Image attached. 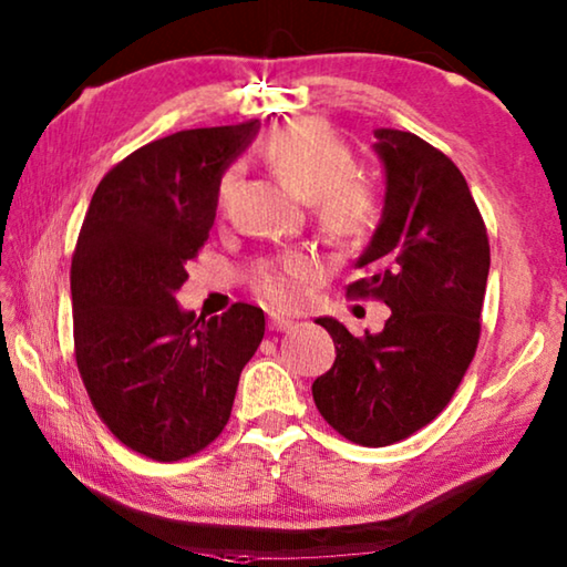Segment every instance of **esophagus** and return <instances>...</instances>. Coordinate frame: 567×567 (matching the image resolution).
<instances>
[{
    "label": "esophagus",
    "mask_w": 567,
    "mask_h": 567,
    "mask_svg": "<svg viewBox=\"0 0 567 567\" xmlns=\"http://www.w3.org/2000/svg\"><path fill=\"white\" fill-rule=\"evenodd\" d=\"M295 320L282 318V316H269V331H290Z\"/></svg>",
    "instance_id": "obj_1"
}]
</instances>
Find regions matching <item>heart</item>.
I'll use <instances>...</instances> for the list:
<instances>
[{
    "label": "heart",
    "instance_id": "obj_1",
    "mask_svg": "<svg viewBox=\"0 0 567 567\" xmlns=\"http://www.w3.org/2000/svg\"><path fill=\"white\" fill-rule=\"evenodd\" d=\"M269 167L295 196L310 200V214L320 239L336 249H359L382 224V196L357 175V155L349 142L323 120H298L277 126L261 145ZM239 165H226L216 177L214 203L231 206ZM318 277V265L302 251L265 261L251 275L255 290L267 306L295 308Z\"/></svg>",
    "mask_w": 567,
    "mask_h": 567
}]
</instances>
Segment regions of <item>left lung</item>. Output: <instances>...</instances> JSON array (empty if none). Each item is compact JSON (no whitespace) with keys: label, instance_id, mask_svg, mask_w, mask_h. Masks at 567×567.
<instances>
[{"label":"left lung","instance_id":"obj_1","mask_svg":"<svg viewBox=\"0 0 567 567\" xmlns=\"http://www.w3.org/2000/svg\"><path fill=\"white\" fill-rule=\"evenodd\" d=\"M386 167L384 218L357 265L353 300L392 308L384 331L357 338L318 318L336 343L312 382L323 420L346 441L384 447L433 422L476 357L488 277V234L451 157L412 132L377 130Z\"/></svg>","mask_w":567,"mask_h":567}]
</instances>
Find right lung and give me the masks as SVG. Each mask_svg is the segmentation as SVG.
<instances>
[{
    "instance_id": "obj_1",
    "label": "right lung",
    "mask_w": 567,
    "mask_h": 567,
    "mask_svg": "<svg viewBox=\"0 0 567 567\" xmlns=\"http://www.w3.org/2000/svg\"><path fill=\"white\" fill-rule=\"evenodd\" d=\"M257 126L185 130L134 150L101 177L75 241V367L101 422L152 461L190 458L221 435L265 338V312L249 302L210 320L175 302L214 226L216 177Z\"/></svg>"
}]
</instances>
